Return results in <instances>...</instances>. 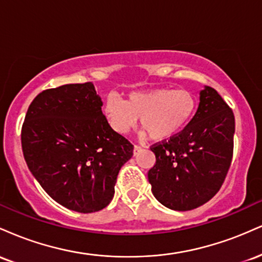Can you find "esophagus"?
Wrapping results in <instances>:
<instances>
[{
	"label": "esophagus",
	"instance_id": "obj_1",
	"mask_svg": "<svg viewBox=\"0 0 262 262\" xmlns=\"http://www.w3.org/2000/svg\"><path fill=\"white\" fill-rule=\"evenodd\" d=\"M141 150H143V148H141V146H139V145H134V149H133V154H134V156H137L138 154H139Z\"/></svg>",
	"mask_w": 262,
	"mask_h": 262
}]
</instances>
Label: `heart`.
<instances>
[{
    "mask_svg": "<svg viewBox=\"0 0 262 262\" xmlns=\"http://www.w3.org/2000/svg\"><path fill=\"white\" fill-rule=\"evenodd\" d=\"M196 110V97L191 92L166 87L132 92L127 101L110 93L103 106L104 116L116 133H129L140 119L141 128L155 141L170 140L185 130Z\"/></svg>",
    "mask_w": 262,
    "mask_h": 262,
    "instance_id": "obj_1",
    "label": "heart"
}]
</instances>
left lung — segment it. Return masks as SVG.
Wrapping results in <instances>:
<instances>
[{
  "label": "left lung",
  "mask_w": 262,
  "mask_h": 262,
  "mask_svg": "<svg viewBox=\"0 0 262 262\" xmlns=\"http://www.w3.org/2000/svg\"><path fill=\"white\" fill-rule=\"evenodd\" d=\"M234 132L231 108L214 89L204 86L185 130L150 148L156 162L148 179L156 200L173 210H191L208 202L230 167Z\"/></svg>",
  "instance_id": "8db88e82"
}]
</instances>
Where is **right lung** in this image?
Wrapping results in <instances>:
<instances>
[{"mask_svg":"<svg viewBox=\"0 0 262 262\" xmlns=\"http://www.w3.org/2000/svg\"><path fill=\"white\" fill-rule=\"evenodd\" d=\"M92 82L40 92L27 111L22 150L28 169L54 201L80 213L103 209L133 148L102 113Z\"/></svg>","mask_w":262,"mask_h":262,"instance_id":"1","label":"right lung"}]
</instances>
